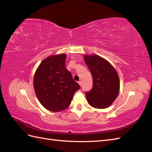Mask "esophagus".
Listing matches in <instances>:
<instances>
[{
	"label": "esophagus",
	"mask_w": 152,
	"mask_h": 152,
	"mask_svg": "<svg viewBox=\"0 0 152 152\" xmlns=\"http://www.w3.org/2000/svg\"><path fill=\"white\" fill-rule=\"evenodd\" d=\"M79 82V85L81 86H82V82H81V81H79V82Z\"/></svg>",
	"instance_id": "34e87169"
}]
</instances>
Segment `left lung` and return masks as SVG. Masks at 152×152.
<instances>
[{
    "label": "left lung",
    "instance_id": "left-lung-1",
    "mask_svg": "<svg viewBox=\"0 0 152 152\" xmlns=\"http://www.w3.org/2000/svg\"><path fill=\"white\" fill-rule=\"evenodd\" d=\"M93 79L92 89L86 92L88 103L96 108H106L117 97L120 89L118 73L108 61L98 55H84Z\"/></svg>",
    "mask_w": 152,
    "mask_h": 152
}]
</instances>
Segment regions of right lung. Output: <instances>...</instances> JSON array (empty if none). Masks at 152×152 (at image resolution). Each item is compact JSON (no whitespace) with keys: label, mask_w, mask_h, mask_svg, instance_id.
I'll list each match as a JSON object with an SVG mask.
<instances>
[{"label":"right lung","mask_w":152,"mask_h":152,"mask_svg":"<svg viewBox=\"0 0 152 152\" xmlns=\"http://www.w3.org/2000/svg\"><path fill=\"white\" fill-rule=\"evenodd\" d=\"M66 54L44 59L37 69L34 87L37 97L49 111L60 112L70 106L75 92L80 88L65 66Z\"/></svg>","instance_id":"right-lung-1"}]
</instances>
